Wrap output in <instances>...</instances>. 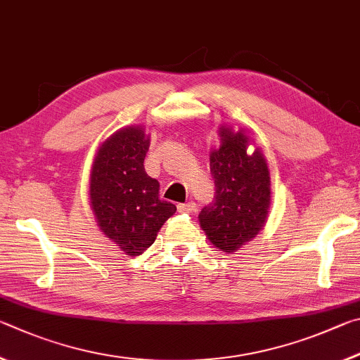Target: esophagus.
Returning a JSON list of instances; mask_svg holds the SVG:
<instances>
[{
	"instance_id": "1",
	"label": "esophagus",
	"mask_w": 360,
	"mask_h": 360,
	"mask_svg": "<svg viewBox=\"0 0 360 360\" xmlns=\"http://www.w3.org/2000/svg\"><path fill=\"white\" fill-rule=\"evenodd\" d=\"M176 210H179L180 213H193V212H196V204H194V202L179 204V205H176Z\"/></svg>"
}]
</instances>
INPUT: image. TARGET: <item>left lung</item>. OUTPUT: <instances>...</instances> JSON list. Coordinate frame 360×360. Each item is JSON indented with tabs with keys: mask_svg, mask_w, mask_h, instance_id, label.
<instances>
[{
	"mask_svg": "<svg viewBox=\"0 0 360 360\" xmlns=\"http://www.w3.org/2000/svg\"><path fill=\"white\" fill-rule=\"evenodd\" d=\"M221 145L210 153L215 198L199 213V224L210 243L234 253L264 228L270 205V172L259 148L248 155L243 129L219 128Z\"/></svg>",
	"mask_w": 360,
	"mask_h": 360,
	"instance_id": "obj_1",
	"label": "left lung"
}]
</instances>
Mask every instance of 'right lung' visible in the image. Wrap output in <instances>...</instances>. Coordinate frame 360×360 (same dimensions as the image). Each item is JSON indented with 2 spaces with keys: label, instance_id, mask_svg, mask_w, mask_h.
<instances>
[{
  "label": "right lung",
  "instance_id": "right-lung-1",
  "mask_svg": "<svg viewBox=\"0 0 360 360\" xmlns=\"http://www.w3.org/2000/svg\"><path fill=\"white\" fill-rule=\"evenodd\" d=\"M150 137L126 126L101 143L90 174V205L99 229L128 256H139L176 207L160 199V184L145 172Z\"/></svg>",
  "mask_w": 360,
  "mask_h": 360
}]
</instances>
